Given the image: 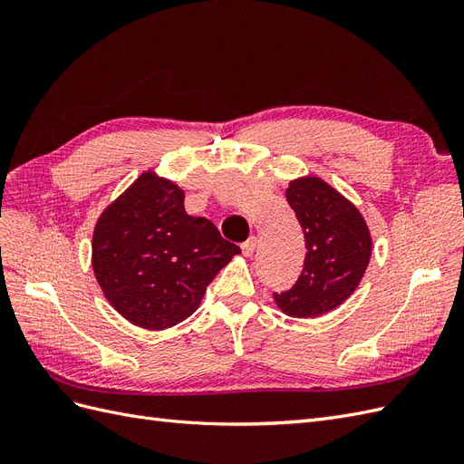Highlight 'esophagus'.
<instances>
[{
  "mask_svg": "<svg viewBox=\"0 0 464 464\" xmlns=\"http://www.w3.org/2000/svg\"><path fill=\"white\" fill-rule=\"evenodd\" d=\"M256 247H257V237L256 236H251L249 240H246L244 244H242V254L244 256H251L256 251Z\"/></svg>",
  "mask_w": 464,
  "mask_h": 464,
  "instance_id": "obj_1",
  "label": "esophagus"
}]
</instances>
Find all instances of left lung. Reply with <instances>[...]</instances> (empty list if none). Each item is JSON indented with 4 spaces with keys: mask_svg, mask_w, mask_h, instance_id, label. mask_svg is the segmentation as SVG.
<instances>
[{
    "mask_svg": "<svg viewBox=\"0 0 464 464\" xmlns=\"http://www.w3.org/2000/svg\"><path fill=\"white\" fill-rule=\"evenodd\" d=\"M286 199L305 236V259L290 290L273 294L290 317H319L350 298L368 269L372 234L358 207L319 176L290 179Z\"/></svg>",
    "mask_w": 464,
    "mask_h": 464,
    "instance_id": "obj_1",
    "label": "left lung"
}]
</instances>
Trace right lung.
Here are the masks:
<instances>
[{"mask_svg":"<svg viewBox=\"0 0 464 464\" xmlns=\"http://www.w3.org/2000/svg\"><path fill=\"white\" fill-rule=\"evenodd\" d=\"M186 191L147 170L98 217L92 271L114 310L162 331L198 310L207 286L242 249L205 217H191Z\"/></svg>","mask_w":464,"mask_h":464,"instance_id":"obj_1","label":"right lung"}]
</instances>
